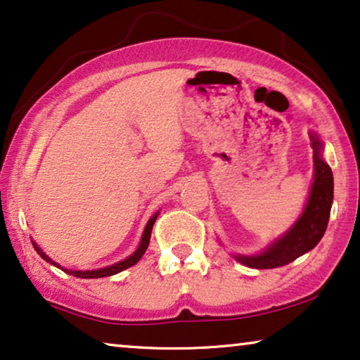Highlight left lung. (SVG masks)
Returning <instances> with one entry per match:
<instances>
[{
	"instance_id": "8db88e82",
	"label": "left lung",
	"mask_w": 360,
	"mask_h": 360,
	"mask_svg": "<svg viewBox=\"0 0 360 360\" xmlns=\"http://www.w3.org/2000/svg\"><path fill=\"white\" fill-rule=\"evenodd\" d=\"M312 137L315 178L310 191L307 207L297 223L289 231L271 244L264 254L255 257H236L240 264L250 268H278L291 264L305 252L312 250L323 238L328 226L331 203H333V173L331 168L320 157L321 143L315 136Z\"/></svg>"
}]
</instances>
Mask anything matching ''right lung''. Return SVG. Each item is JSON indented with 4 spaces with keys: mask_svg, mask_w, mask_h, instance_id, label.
Listing matches in <instances>:
<instances>
[{
    "mask_svg": "<svg viewBox=\"0 0 360 360\" xmlns=\"http://www.w3.org/2000/svg\"><path fill=\"white\" fill-rule=\"evenodd\" d=\"M157 214H158V213H157ZM157 214H155L153 218H150V221L147 223V226H146V231H143L142 240H141V245H139V249H137L136 252H134V254H132L131 257H127L126 260L120 262V264L111 265V266H106V268H100V270H90V271H72V270H64V268H61L60 265H58L56 262H53V260L50 259V257H48V255L45 254V252H41V249L37 248V244H35V243H32V244H34V248H35V250H37V254H39L43 260L50 262V264H53L55 266L61 268V270H64L66 273H69V275H74V276H77V278H85V280H92V278L111 276V275H116V273H120V271H122V270H126V268H129V266L136 265L137 262L142 259V255L146 254V250H147V248H148V243H150V234H152V228H153V224H155V219H157Z\"/></svg>",
    "mask_w": 360,
    "mask_h": 360,
    "instance_id": "1",
    "label": "right lung"
}]
</instances>
